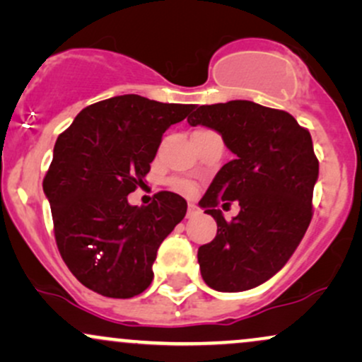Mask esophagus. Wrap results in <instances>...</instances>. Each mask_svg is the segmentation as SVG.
Masks as SVG:
<instances>
[{
    "label": "esophagus",
    "mask_w": 362,
    "mask_h": 362,
    "mask_svg": "<svg viewBox=\"0 0 362 362\" xmlns=\"http://www.w3.org/2000/svg\"><path fill=\"white\" fill-rule=\"evenodd\" d=\"M197 214H199L197 206L192 204V202H189V206H187V218H194V216Z\"/></svg>",
    "instance_id": "34e87169"
}]
</instances>
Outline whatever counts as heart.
Masks as SVG:
<instances>
[{
    "label": "heart",
    "instance_id": "heart-1",
    "mask_svg": "<svg viewBox=\"0 0 362 362\" xmlns=\"http://www.w3.org/2000/svg\"><path fill=\"white\" fill-rule=\"evenodd\" d=\"M172 185H173V189L177 190V192L185 194V195H192L195 192V189H197L194 182L185 180V178H177V180L172 182Z\"/></svg>",
    "mask_w": 362,
    "mask_h": 362
}]
</instances>
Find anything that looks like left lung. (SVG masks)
<instances>
[{"label": "left lung", "instance_id": "8db88e82", "mask_svg": "<svg viewBox=\"0 0 362 362\" xmlns=\"http://www.w3.org/2000/svg\"><path fill=\"white\" fill-rule=\"evenodd\" d=\"M190 126L221 134L235 158L216 173L199 206L218 224L197 260L209 288L238 293L276 276L291 259L311 221L318 160L310 132L284 110L248 100L192 107ZM238 200L226 222L217 204Z\"/></svg>", "mask_w": 362, "mask_h": 362}]
</instances>
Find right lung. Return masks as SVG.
Listing matches in <instances>:
<instances>
[{
	"mask_svg": "<svg viewBox=\"0 0 362 362\" xmlns=\"http://www.w3.org/2000/svg\"><path fill=\"white\" fill-rule=\"evenodd\" d=\"M189 110L119 95L83 109L54 144L42 185L57 248L73 276L102 296L143 293L158 247L184 219L187 202L178 194L163 190L141 207L127 195L143 184L163 132Z\"/></svg>",
	"mask_w": 362,
	"mask_h": 362,
	"instance_id": "add662e5",
	"label": "right lung"
}]
</instances>
